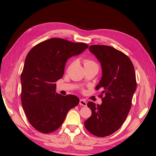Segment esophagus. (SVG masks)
Listing matches in <instances>:
<instances>
[{
  "label": "esophagus",
  "instance_id": "34e87169",
  "mask_svg": "<svg viewBox=\"0 0 156 156\" xmlns=\"http://www.w3.org/2000/svg\"><path fill=\"white\" fill-rule=\"evenodd\" d=\"M79 104H80L82 106H84V107H86V106H87V101H86V100H84V99H80Z\"/></svg>",
  "mask_w": 156,
  "mask_h": 156
}]
</instances>
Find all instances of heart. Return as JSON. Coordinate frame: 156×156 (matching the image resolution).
Returning <instances> with one entry per match:
<instances>
[{
  "mask_svg": "<svg viewBox=\"0 0 156 156\" xmlns=\"http://www.w3.org/2000/svg\"><path fill=\"white\" fill-rule=\"evenodd\" d=\"M88 64H95L92 61H90V60H88V59H87V60L84 61V66L85 65H88Z\"/></svg>",
  "mask_w": 156,
  "mask_h": 156,
  "instance_id": "heart-1",
  "label": "heart"
}]
</instances>
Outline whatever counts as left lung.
Segmentation results:
<instances>
[{"instance_id":"left-lung-1","label":"left lung","mask_w":156,"mask_h":156,"mask_svg":"<svg viewBox=\"0 0 156 156\" xmlns=\"http://www.w3.org/2000/svg\"><path fill=\"white\" fill-rule=\"evenodd\" d=\"M89 50L101 63L102 76L96 89L101 88L104 97L101 105L88 102L92 115L84 126L96 136L106 137L121 127L130 111L137 88L135 69L128 56L111 46L91 45Z\"/></svg>"}]
</instances>
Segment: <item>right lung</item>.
<instances>
[{
  "instance_id": "obj_1",
  "label": "right lung",
  "mask_w": 156,
  "mask_h": 156,
  "mask_svg": "<svg viewBox=\"0 0 156 156\" xmlns=\"http://www.w3.org/2000/svg\"><path fill=\"white\" fill-rule=\"evenodd\" d=\"M88 47L84 43L51 38L28 53L21 76V103L29 122L41 133L57 130L68 112L78 105L76 96L56 93L55 82L63 77L68 59Z\"/></svg>"
}]
</instances>
